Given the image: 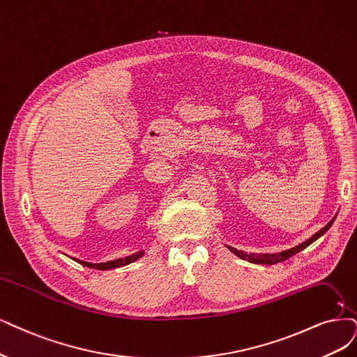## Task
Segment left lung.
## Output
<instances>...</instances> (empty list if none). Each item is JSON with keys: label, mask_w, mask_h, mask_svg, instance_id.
<instances>
[{"label": "left lung", "mask_w": 357, "mask_h": 357, "mask_svg": "<svg viewBox=\"0 0 357 357\" xmlns=\"http://www.w3.org/2000/svg\"><path fill=\"white\" fill-rule=\"evenodd\" d=\"M334 220H335V218H334L331 222H329L326 227H324L321 231H318L313 236H310V238H309L307 241L301 243L300 245H297V247H294V248H289V250H287V252H282V253H280V255H247V253L240 252V250H235V248H232V247H228V248L231 250L232 253H235L236 256H238V257L247 259L248 261H252V263H263V265H273V263H278V261L287 260V259H289L291 256L297 255L298 252H301V250H305L306 247H309L313 241L318 240L319 236H322L329 228H331Z\"/></svg>", "instance_id": "obj_1"}]
</instances>
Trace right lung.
<instances>
[{
    "instance_id": "right-lung-1",
    "label": "right lung",
    "mask_w": 357,
    "mask_h": 357,
    "mask_svg": "<svg viewBox=\"0 0 357 357\" xmlns=\"http://www.w3.org/2000/svg\"><path fill=\"white\" fill-rule=\"evenodd\" d=\"M144 255V252H138L135 255H130L125 259H116V260H112V261H105V263H98V265H92V263H84L85 266H89V268H98V269H114V268H119V266H125V265H129V263L138 260L141 256Z\"/></svg>"
}]
</instances>
